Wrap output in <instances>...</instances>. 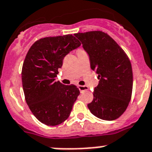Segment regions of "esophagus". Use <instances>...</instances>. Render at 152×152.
<instances>
[{"instance_id":"esophagus-1","label":"esophagus","mask_w":152,"mask_h":152,"mask_svg":"<svg viewBox=\"0 0 152 152\" xmlns=\"http://www.w3.org/2000/svg\"><path fill=\"white\" fill-rule=\"evenodd\" d=\"M78 88L80 89V92H83L84 91H87L89 89V88L86 86H78Z\"/></svg>"}]
</instances>
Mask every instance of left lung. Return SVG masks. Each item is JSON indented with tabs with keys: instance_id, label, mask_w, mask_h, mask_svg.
<instances>
[{
	"instance_id": "obj_1",
	"label": "left lung",
	"mask_w": 152,
	"mask_h": 152,
	"mask_svg": "<svg viewBox=\"0 0 152 152\" xmlns=\"http://www.w3.org/2000/svg\"><path fill=\"white\" fill-rule=\"evenodd\" d=\"M74 36L89 54L91 69L99 75L93 100L88 104L89 111L103 120L119 118L127 109L132 93V69L127 54L102 31L78 33Z\"/></svg>"
}]
</instances>
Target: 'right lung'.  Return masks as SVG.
I'll use <instances>...</instances> for the list:
<instances>
[{
	"mask_svg": "<svg viewBox=\"0 0 152 152\" xmlns=\"http://www.w3.org/2000/svg\"><path fill=\"white\" fill-rule=\"evenodd\" d=\"M81 45L72 34L44 37L30 47L23 63L21 78L25 100L34 115L54 126L68 118L80 90L75 85L55 81L66 55Z\"/></svg>",
	"mask_w": 152,
	"mask_h": 152,
	"instance_id": "right-lung-1",
	"label": "right lung"
}]
</instances>
